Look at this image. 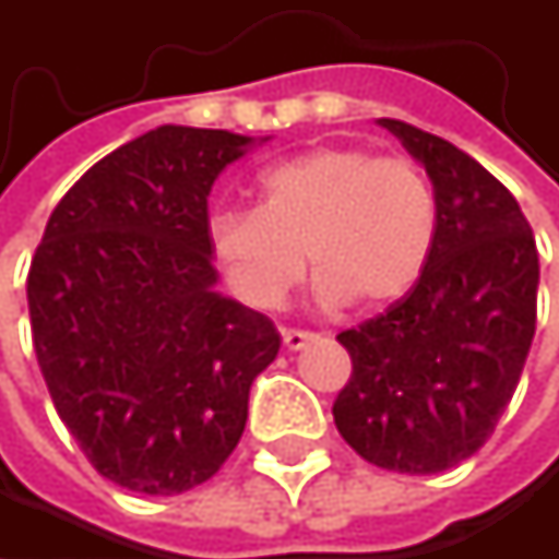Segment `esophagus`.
<instances>
[{
	"label": "esophagus",
	"instance_id": "1",
	"mask_svg": "<svg viewBox=\"0 0 559 559\" xmlns=\"http://www.w3.org/2000/svg\"><path fill=\"white\" fill-rule=\"evenodd\" d=\"M281 340H284V349L297 353V349L310 346L317 340V333H307V330H281Z\"/></svg>",
	"mask_w": 559,
	"mask_h": 559
}]
</instances>
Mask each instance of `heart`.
<instances>
[{"instance_id": "1", "label": "heart", "mask_w": 559, "mask_h": 559, "mask_svg": "<svg viewBox=\"0 0 559 559\" xmlns=\"http://www.w3.org/2000/svg\"><path fill=\"white\" fill-rule=\"evenodd\" d=\"M259 206L210 216V246L233 290L278 307L307 265L323 307L362 310L404 297L437 239V193L411 158L323 145L259 174Z\"/></svg>"}]
</instances>
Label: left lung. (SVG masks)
<instances>
[{
  "instance_id": "obj_1",
  "label": "left lung",
  "mask_w": 559,
  "mask_h": 559,
  "mask_svg": "<svg viewBox=\"0 0 559 559\" xmlns=\"http://www.w3.org/2000/svg\"><path fill=\"white\" fill-rule=\"evenodd\" d=\"M437 193V239L417 284L343 330L353 376L333 420L369 463L430 476L469 460L518 389L537 323V246L518 200L440 135L379 119Z\"/></svg>"
}]
</instances>
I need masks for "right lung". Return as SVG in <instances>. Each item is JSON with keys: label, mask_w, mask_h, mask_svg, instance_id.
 I'll list each match as a JSON object with an SVG mask.
<instances>
[{"label": "right lung", "mask_w": 559, "mask_h": 559, "mask_svg": "<svg viewBox=\"0 0 559 559\" xmlns=\"http://www.w3.org/2000/svg\"><path fill=\"white\" fill-rule=\"evenodd\" d=\"M265 142V139H262ZM255 139L158 126L86 170L28 272V317L60 420L109 483L180 496L236 450L275 323L216 290L213 180Z\"/></svg>", "instance_id": "right-lung-1"}]
</instances>
